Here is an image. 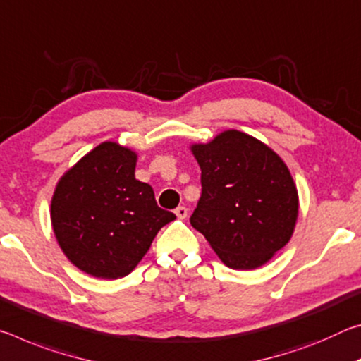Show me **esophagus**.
<instances>
[{
  "instance_id": "1",
  "label": "esophagus",
  "mask_w": 361,
  "mask_h": 361,
  "mask_svg": "<svg viewBox=\"0 0 361 361\" xmlns=\"http://www.w3.org/2000/svg\"><path fill=\"white\" fill-rule=\"evenodd\" d=\"M174 212H176V216L179 217V219H185L187 214H188V209L185 208V206H179V208H177Z\"/></svg>"
}]
</instances>
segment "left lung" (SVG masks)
<instances>
[{"mask_svg": "<svg viewBox=\"0 0 361 361\" xmlns=\"http://www.w3.org/2000/svg\"><path fill=\"white\" fill-rule=\"evenodd\" d=\"M202 169V197L190 224L230 269L252 270L291 240L299 195L285 161L236 129L192 144Z\"/></svg>", "mask_w": 361, "mask_h": 361, "instance_id": "1", "label": "left lung"}]
</instances>
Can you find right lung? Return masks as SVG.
Instances as JSON below:
<instances>
[{
    "instance_id": "obj_1",
    "label": "right lung",
    "mask_w": 361,
    "mask_h": 361,
    "mask_svg": "<svg viewBox=\"0 0 361 361\" xmlns=\"http://www.w3.org/2000/svg\"><path fill=\"white\" fill-rule=\"evenodd\" d=\"M137 153L102 142L59 179L51 200L56 240L75 267L116 280L135 269L158 230L174 221L135 179Z\"/></svg>"
}]
</instances>
